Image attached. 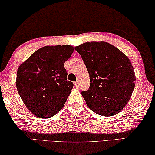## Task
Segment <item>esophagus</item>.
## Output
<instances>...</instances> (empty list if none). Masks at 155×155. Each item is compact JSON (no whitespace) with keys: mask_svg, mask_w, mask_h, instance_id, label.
<instances>
[{"mask_svg":"<svg viewBox=\"0 0 155 155\" xmlns=\"http://www.w3.org/2000/svg\"><path fill=\"white\" fill-rule=\"evenodd\" d=\"M75 87L77 88H78L80 87V82L79 81H76V82H75Z\"/></svg>","mask_w":155,"mask_h":155,"instance_id":"1","label":"esophagus"}]
</instances>
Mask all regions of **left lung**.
Instances as JSON below:
<instances>
[{
    "instance_id": "left-lung-1",
    "label": "left lung",
    "mask_w": 155,
    "mask_h": 155,
    "mask_svg": "<svg viewBox=\"0 0 155 155\" xmlns=\"http://www.w3.org/2000/svg\"><path fill=\"white\" fill-rule=\"evenodd\" d=\"M87 68L90 87L82 95L93 112L110 117L127 104L135 88L130 60L113 45L104 41L87 42L75 47Z\"/></svg>"
}]
</instances>
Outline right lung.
Here are the masks:
<instances>
[{
  "label": "right lung",
  "mask_w": 155,
  "mask_h": 155,
  "mask_svg": "<svg viewBox=\"0 0 155 155\" xmlns=\"http://www.w3.org/2000/svg\"><path fill=\"white\" fill-rule=\"evenodd\" d=\"M74 51L71 45L45 46L18 68L16 88L27 108L39 118L54 116L63 108L73 87L64 63Z\"/></svg>",
  "instance_id": "add662e5"
}]
</instances>
